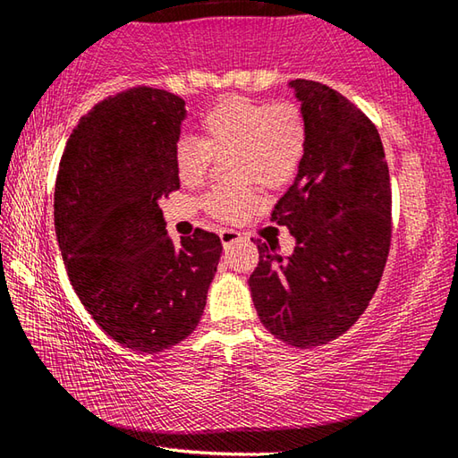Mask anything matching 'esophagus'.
<instances>
[{
  "mask_svg": "<svg viewBox=\"0 0 458 458\" xmlns=\"http://www.w3.org/2000/svg\"><path fill=\"white\" fill-rule=\"evenodd\" d=\"M220 240H222L224 248H228L230 244L238 242V240H240V232H236V230H222V232H220Z\"/></svg>",
  "mask_w": 458,
  "mask_h": 458,
  "instance_id": "1",
  "label": "esophagus"
}]
</instances>
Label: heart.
Returning <instances> with one entry per match:
<instances>
[{
  "label": "heart",
  "instance_id": "1",
  "mask_svg": "<svg viewBox=\"0 0 458 458\" xmlns=\"http://www.w3.org/2000/svg\"><path fill=\"white\" fill-rule=\"evenodd\" d=\"M201 141L183 137L174 151L175 174L183 185L204 182L212 155L232 153L230 175L278 188L294 174L307 147L303 108L291 100L265 103L246 97H226L199 119ZM250 183L238 182L214 188L201 201L204 210L220 220H236L252 206Z\"/></svg>",
  "mask_w": 458,
  "mask_h": 458
}]
</instances>
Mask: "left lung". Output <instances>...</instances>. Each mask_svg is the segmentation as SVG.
<instances>
[{"instance_id": "obj_1", "label": "left lung", "mask_w": 458, "mask_h": 458, "mask_svg": "<svg viewBox=\"0 0 458 458\" xmlns=\"http://www.w3.org/2000/svg\"><path fill=\"white\" fill-rule=\"evenodd\" d=\"M289 87L305 113L307 147L273 220L297 246L283 257L273 240H254L260 257L248 286L260 323L307 350L345 333L374 297L390 252L392 190L374 123L321 82Z\"/></svg>"}]
</instances>
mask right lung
Wrapping results in <instances>:
<instances>
[{"label": "right lung", "instance_id": "add662e5", "mask_svg": "<svg viewBox=\"0 0 458 458\" xmlns=\"http://www.w3.org/2000/svg\"><path fill=\"white\" fill-rule=\"evenodd\" d=\"M185 100L135 87L100 100L62 155L54 226L81 303L108 337L157 353L198 327L222 242L167 236L159 199L180 190L174 151Z\"/></svg>", "mask_w": 458, "mask_h": 458}]
</instances>
